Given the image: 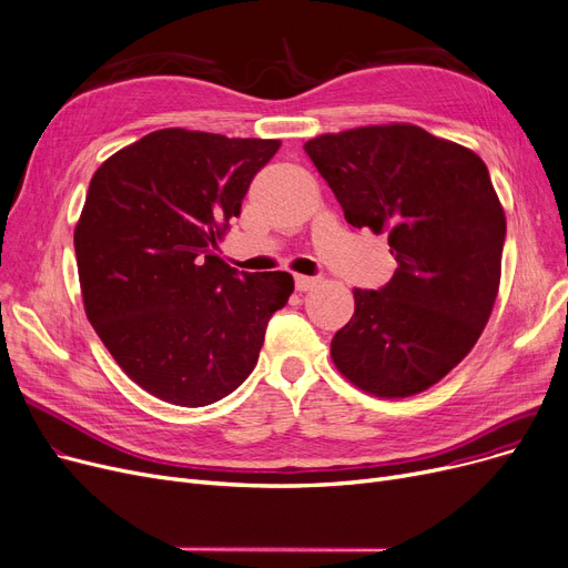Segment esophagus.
<instances>
[{"mask_svg": "<svg viewBox=\"0 0 568 568\" xmlns=\"http://www.w3.org/2000/svg\"><path fill=\"white\" fill-rule=\"evenodd\" d=\"M317 285V278H311V276H294V287H297L300 292H308Z\"/></svg>", "mask_w": 568, "mask_h": 568, "instance_id": "obj_1", "label": "esophagus"}]
</instances>
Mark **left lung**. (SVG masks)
<instances>
[{"label":"left lung","instance_id":"1","mask_svg":"<svg viewBox=\"0 0 568 568\" xmlns=\"http://www.w3.org/2000/svg\"><path fill=\"white\" fill-rule=\"evenodd\" d=\"M304 151L353 227L387 234L397 260L381 290H353L332 338L343 378L404 399L471 353L497 302L506 213L485 162L410 122L320 134Z\"/></svg>","mask_w":568,"mask_h":568}]
</instances>
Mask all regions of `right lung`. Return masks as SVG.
I'll return each mask as SVG.
<instances>
[{"label": "right lung", "instance_id": "1", "mask_svg": "<svg viewBox=\"0 0 568 568\" xmlns=\"http://www.w3.org/2000/svg\"><path fill=\"white\" fill-rule=\"evenodd\" d=\"M278 148L169 128L94 171L73 230L85 315L122 372L162 402L227 397L290 300L287 271L239 276L215 253Z\"/></svg>", "mask_w": 568, "mask_h": 568}]
</instances>
